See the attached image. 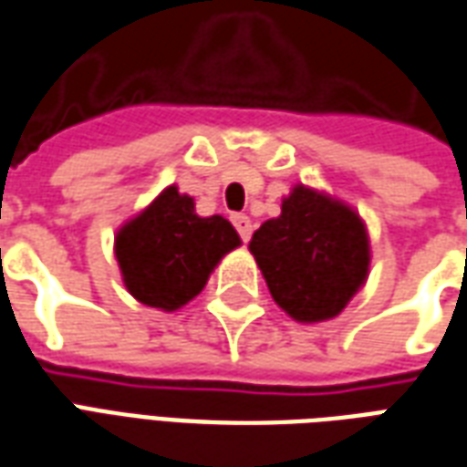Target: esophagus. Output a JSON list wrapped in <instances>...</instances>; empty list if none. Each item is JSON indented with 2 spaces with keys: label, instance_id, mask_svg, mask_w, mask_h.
<instances>
[{
  "label": "esophagus",
  "instance_id": "esophagus-1",
  "mask_svg": "<svg viewBox=\"0 0 467 467\" xmlns=\"http://www.w3.org/2000/svg\"><path fill=\"white\" fill-rule=\"evenodd\" d=\"M233 224L234 230L240 233V237H243V243H247V240L253 237V220H250L247 214H234Z\"/></svg>",
  "mask_w": 467,
  "mask_h": 467
}]
</instances>
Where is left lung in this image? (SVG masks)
<instances>
[{
    "mask_svg": "<svg viewBox=\"0 0 467 467\" xmlns=\"http://www.w3.org/2000/svg\"><path fill=\"white\" fill-rule=\"evenodd\" d=\"M250 253L273 300L300 323L330 320L368 277L365 224L350 207L297 184L283 213L253 234Z\"/></svg>",
    "mask_w": 467,
    "mask_h": 467,
    "instance_id": "left-lung-1",
    "label": "left lung"
}]
</instances>
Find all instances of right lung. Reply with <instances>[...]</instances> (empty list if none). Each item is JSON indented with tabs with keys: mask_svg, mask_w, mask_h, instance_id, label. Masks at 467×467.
I'll return each mask as SVG.
<instances>
[{
	"mask_svg": "<svg viewBox=\"0 0 467 467\" xmlns=\"http://www.w3.org/2000/svg\"><path fill=\"white\" fill-rule=\"evenodd\" d=\"M240 237L220 214L200 217L192 197L167 187L117 233L115 254L127 290L150 307L177 310L207 283Z\"/></svg>",
	"mask_w": 467,
	"mask_h": 467,
	"instance_id": "1",
	"label": "right lung"
}]
</instances>
